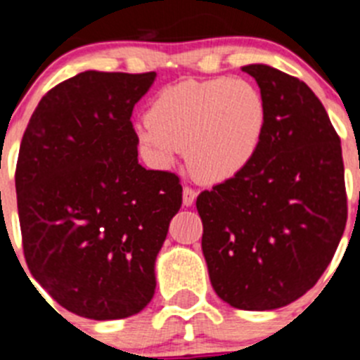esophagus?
<instances>
[{"mask_svg": "<svg viewBox=\"0 0 360 360\" xmlns=\"http://www.w3.org/2000/svg\"><path fill=\"white\" fill-rule=\"evenodd\" d=\"M197 192L192 186H184L183 188V204L184 206H192L193 200H195Z\"/></svg>", "mask_w": 360, "mask_h": 360, "instance_id": "1", "label": "esophagus"}]
</instances>
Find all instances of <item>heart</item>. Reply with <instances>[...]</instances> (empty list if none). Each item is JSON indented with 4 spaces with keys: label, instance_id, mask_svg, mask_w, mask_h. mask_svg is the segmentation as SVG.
Listing matches in <instances>:
<instances>
[{
    "label": "heart",
    "instance_id": "obj_1",
    "mask_svg": "<svg viewBox=\"0 0 360 360\" xmlns=\"http://www.w3.org/2000/svg\"><path fill=\"white\" fill-rule=\"evenodd\" d=\"M267 127V103L255 84L231 77L183 80L163 87L136 125L152 165L172 167L188 152L193 176L224 183L255 161Z\"/></svg>",
    "mask_w": 360,
    "mask_h": 360
}]
</instances>
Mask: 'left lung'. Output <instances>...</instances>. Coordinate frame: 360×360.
<instances>
[{"label": "left lung", "mask_w": 360, "mask_h": 360, "mask_svg": "<svg viewBox=\"0 0 360 360\" xmlns=\"http://www.w3.org/2000/svg\"><path fill=\"white\" fill-rule=\"evenodd\" d=\"M242 70L267 103L260 150L195 204L217 296L273 310L312 289L332 262L348 217L345 165L338 132L303 80L265 64Z\"/></svg>", "instance_id": "left-lung-1"}]
</instances>
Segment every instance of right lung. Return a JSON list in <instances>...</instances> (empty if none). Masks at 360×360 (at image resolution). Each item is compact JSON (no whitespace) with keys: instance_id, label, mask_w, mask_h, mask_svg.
Returning a JSON list of instances; mask_svg holds the SVG:
<instances>
[{"instance_id":"obj_1","label":"right lung","mask_w":360,"mask_h":360,"mask_svg":"<svg viewBox=\"0 0 360 360\" xmlns=\"http://www.w3.org/2000/svg\"><path fill=\"white\" fill-rule=\"evenodd\" d=\"M154 79V71H84L57 84L19 147L15 192L28 269L60 307L96 321L150 303L154 262L183 202L176 174L138 163L131 116Z\"/></svg>"}]
</instances>
